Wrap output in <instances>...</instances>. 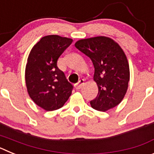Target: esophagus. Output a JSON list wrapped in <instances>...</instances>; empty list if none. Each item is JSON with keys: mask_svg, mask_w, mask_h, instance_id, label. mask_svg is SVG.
<instances>
[{"mask_svg": "<svg viewBox=\"0 0 154 154\" xmlns=\"http://www.w3.org/2000/svg\"><path fill=\"white\" fill-rule=\"evenodd\" d=\"M84 82H85V80L84 79H80L79 81V82L75 85V89H80L82 88V86L84 85Z\"/></svg>", "mask_w": 154, "mask_h": 154, "instance_id": "obj_1", "label": "esophagus"}]
</instances>
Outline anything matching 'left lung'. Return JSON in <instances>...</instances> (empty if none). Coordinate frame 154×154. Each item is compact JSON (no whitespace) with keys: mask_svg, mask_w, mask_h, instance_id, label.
<instances>
[{"mask_svg":"<svg viewBox=\"0 0 154 154\" xmlns=\"http://www.w3.org/2000/svg\"><path fill=\"white\" fill-rule=\"evenodd\" d=\"M77 49L92 60L95 68L94 81L99 92L91 106L105 112L123 100L130 81L127 58L120 46L104 36L82 39L75 44Z\"/></svg>","mask_w":154,"mask_h":154,"instance_id":"8db88e82","label":"left lung"}]
</instances>
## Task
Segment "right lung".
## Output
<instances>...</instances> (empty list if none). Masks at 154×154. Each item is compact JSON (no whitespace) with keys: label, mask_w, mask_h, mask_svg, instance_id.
<instances>
[{"label":"right lung","mask_w":154,"mask_h":154,"mask_svg":"<svg viewBox=\"0 0 154 154\" xmlns=\"http://www.w3.org/2000/svg\"><path fill=\"white\" fill-rule=\"evenodd\" d=\"M72 39L58 35L43 37L31 49L25 69L30 97L47 111L60 109L69 99L73 85L58 69L57 61Z\"/></svg>","instance_id":"obj_1"}]
</instances>
